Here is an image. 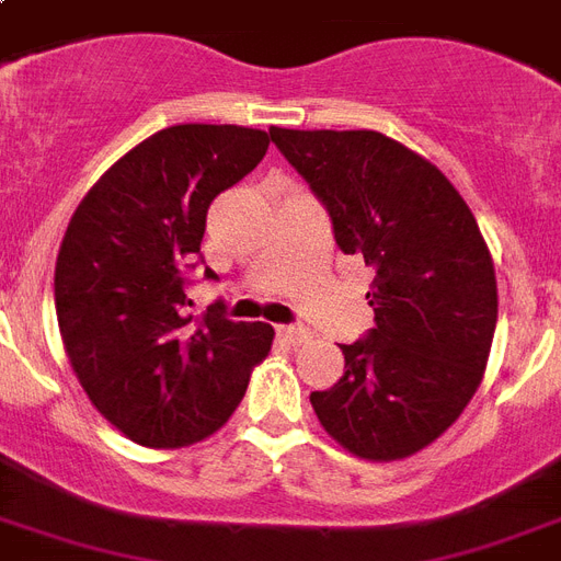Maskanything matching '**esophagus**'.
Segmentation results:
<instances>
[{"label": "esophagus", "mask_w": 561, "mask_h": 561, "mask_svg": "<svg viewBox=\"0 0 561 561\" xmlns=\"http://www.w3.org/2000/svg\"><path fill=\"white\" fill-rule=\"evenodd\" d=\"M276 332H279L282 341H288V344H294V347H297V344H306V341L311 337L309 329H302V327H279Z\"/></svg>", "instance_id": "obj_1"}]
</instances>
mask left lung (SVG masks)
<instances>
[{"label": "left lung", "mask_w": 561, "mask_h": 561, "mask_svg": "<svg viewBox=\"0 0 561 561\" xmlns=\"http://www.w3.org/2000/svg\"><path fill=\"white\" fill-rule=\"evenodd\" d=\"M332 220L344 255L374 267V329L341 344L344 376L311 391L323 430L370 461L433 444L480 388L497 279L480 226L438 167L379 131L271 128Z\"/></svg>", "instance_id": "8db88e82"}]
</instances>
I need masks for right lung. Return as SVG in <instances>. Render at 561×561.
Returning a JSON list of instances; mask_svg holds the SVG:
<instances>
[{
	"instance_id": "1",
	"label": "right lung",
	"mask_w": 561,
	"mask_h": 561,
	"mask_svg": "<svg viewBox=\"0 0 561 561\" xmlns=\"http://www.w3.org/2000/svg\"><path fill=\"white\" fill-rule=\"evenodd\" d=\"M271 147L267 131L185 123L126 152L72 214L55 264V314L81 388L102 417L144 447H185L217 433L241 403L273 327L196 323L191 271L205 214ZM205 279L217 273L205 267Z\"/></svg>"
}]
</instances>
